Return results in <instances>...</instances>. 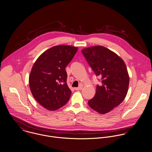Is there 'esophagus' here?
Wrapping results in <instances>:
<instances>
[{"label": "esophagus", "mask_w": 152, "mask_h": 152, "mask_svg": "<svg viewBox=\"0 0 152 152\" xmlns=\"http://www.w3.org/2000/svg\"><path fill=\"white\" fill-rule=\"evenodd\" d=\"M82 88H83V86H80V87H77V88H75V90H82Z\"/></svg>", "instance_id": "1"}]
</instances>
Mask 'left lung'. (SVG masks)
I'll return each mask as SVG.
<instances>
[{
    "label": "left lung",
    "instance_id": "1",
    "mask_svg": "<svg viewBox=\"0 0 152 152\" xmlns=\"http://www.w3.org/2000/svg\"><path fill=\"white\" fill-rule=\"evenodd\" d=\"M82 53L96 76L101 77L94 97L89 106L100 114H105L124 100L129 88V76L124 61L115 53L102 46L83 49Z\"/></svg>",
    "mask_w": 152,
    "mask_h": 152
}]
</instances>
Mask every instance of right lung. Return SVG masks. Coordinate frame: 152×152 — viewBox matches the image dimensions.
Segmentation results:
<instances>
[{"mask_svg":"<svg viewBox=\"0 0 152 152\" xmlns=\"http://www.w3.org/2000/svg\"><path fill=\"white\" fill-rule=\"evenodd\" d=\"M78 48L57 45L43 52L34 63L29 77L32 94L42 107L55 111L69 100L71 91L66 84L65 67Z\"/></svg>","mask_w":152,"mask_h":152,"instance_id":"right-lung-1","label":"right lung"}]
</instances>
